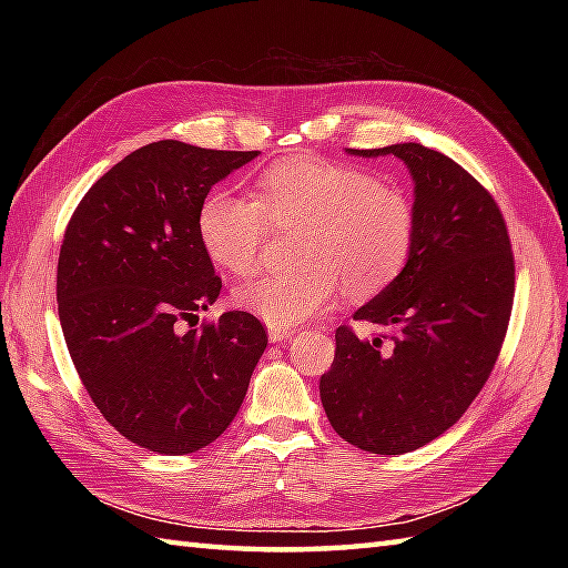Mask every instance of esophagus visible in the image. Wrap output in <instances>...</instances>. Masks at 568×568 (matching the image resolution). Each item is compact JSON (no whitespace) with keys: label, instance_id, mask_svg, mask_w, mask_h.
I'll return each instance as SVG.
<instances>
[{"label":"esophagus","instance_id":"34e87169","mask_svg":"<svg viewBox=\"0 0 568 568\" xmlns=\"http://www.w3.org/2000/svg\"><path fill=\"white\" fill-rule=\"evenodd\" d=\"M293 334H295L293 327H275V324H271V327H268V339H271L273 344H281V342H285V339H291Z\"/></svg>","mask_w":568,"mask_h":568}]
</instances>
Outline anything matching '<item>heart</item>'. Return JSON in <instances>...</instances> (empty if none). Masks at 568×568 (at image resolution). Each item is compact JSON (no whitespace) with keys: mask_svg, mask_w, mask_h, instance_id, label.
<instances>
[{"mask_svg":"<svg viewBox=\"0 0 568 568\" xmlns=\"http://www.w3.org/2000/svg\"><path fill=\"white\" fill-rule=\"evenodd\" d=\"M271 226L303 229V273H263L236 291V303L275 327H295L348 297L383 293L415 248L417 207L409 192L364 168L327 159H291L263 171L253 197L212 190L197 214L207 256L234 275L256 271Z\"/></svg>","mask_w":568,"mask_h":568,"instance_id":"heart-1","label":"heart"}]
</instances>
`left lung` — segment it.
Segmentation results:
<instances>
[{
    "label": "left lung",
    "mask_w": 568,
    "mask_h": 568,
    "mask_svg": "<svg viewBox=\"0 0 568 568\" xmlns=\"http://www.w3.org/2000/svg\"><path fill=\"white\" fill-rule=\"evenodd\" d=\"M348 153L405 161L417 236L405 271L354 320L373 339L336 329L320 397L342 439L371 454H407L456 425L484 388L508 332L515 258L498 202L449 155L395 143Z\"/></svg>",
    "instance_id": "left-lung-1"
}]
</instances>
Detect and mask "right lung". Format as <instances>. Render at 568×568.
<instances>
[{
	"instance_id": "add662e5",
	"label": "right lung",
	"mask_w": 568,
	"mask_h": 568,
	"mask_svg": "<svg viewBox=\"0 0 568 568\" xmlns=\"http://www.w3.org/2000/svg\"><path fill=\"white\" fill-rule=\"evenodd\" d=\"M256 155L149 143L84 192L65 226L55 295L70 358L102 417L149 452L192 454L220 437L268 346L251 312L197 327L222 291L200 207Z\"/></svg>"
}]
</instances>
